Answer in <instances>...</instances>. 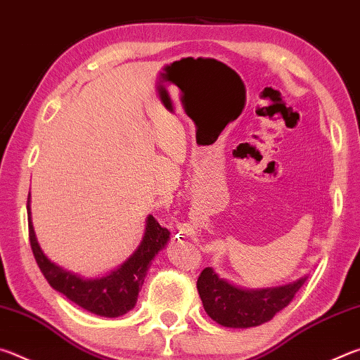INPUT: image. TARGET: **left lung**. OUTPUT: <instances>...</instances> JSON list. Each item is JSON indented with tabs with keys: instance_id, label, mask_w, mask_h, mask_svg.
Wrapping results in <instances>:
<instances>
[{
	"instance_id": "left-lung-1",
	"label": "left lung",
	"mask_w": 360,
	"mask_h": 360,
	"mask_svg": "<svg viewBox=\"0 0 360 360\" xmlns=\"http://www.w3.org/2000/svg\"><path fill=\"white\" fill-rule=\"evenodd\" d=\"M304 281L307 276L279 288L249 290L219 278L211 266H206L200 273L197 289L205 311L212 321L224 327L248 328L273 319L292 302Z\"/></svg>"
}]
</instances>
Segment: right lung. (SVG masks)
Wrapping results in <instances>:
<instances>
[{"mask_svg": "<svg viewBox=\"0 0 360 360\" xmlns=\"http://www.w3.org/2000/svg\"><path fill=\"white\" fill-rule=\"evenodd\" d=\"M27 212L30 245H32L36 264L41 268L47 283L72 303L79 304L90 313L103 316V318H117L135 308L150 262L167 246L169 240V231L165 227H160L154 216H149L146 219V230L141 243L124 264L115 268L114 271L108 273L106 276L85 279L77 273L65 270L63 266L53 264L42 252L32 222L30 193Z\"/></svg>", "mask_w": 360, "mask_h": 360, "instance_id": "right-lung-1", "label": "right lung"}]
</instances>
